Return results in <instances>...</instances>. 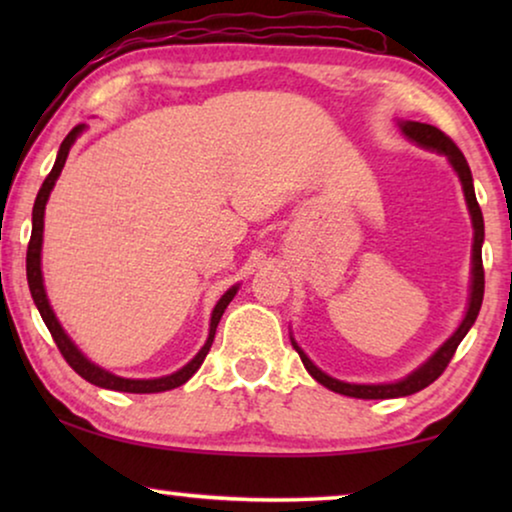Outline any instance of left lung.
<instances>
[{
    "mask_svg": "<svg viewBox=\"0 0 512 512\" xmlns=\"http://www.w3.org/2000/svg\"><path fill=\"white\" fill-rule=\"evenodd\" d=\"M403 135L412 139V142L424 146V149H431V151H438L447 156L450 160V165L454 167V172L459 174V181H461V188H464V195H466V205H468V212H471V221H473V279H471V298H468V310H466V317L461 321L457 331L452 333V338L443 342V347L438 349L436 354L431 356L429 361L424 363V366H419L415 373H410L408 377H403V380L398 382H391V384H349V382H340L335 380V377L326 375L324 370H319L314 363L307 359V354L303 352L296 345V340L291 338L293 342V349L300 354V361H303V366L307 368V373H310L314 380L319 384H324L326 389L335 391V394H342V396H352V398H398V396H410V394H417V391H422L424 387H429L431 382H436L440 375H443V370L447 368V363L452 361L454 352H457L459 342L466 338V333L471 331V326L475 324V319H478V312H480V305H482V296H485V270H482V242H485V221H482V212H480V205L478 200H475V188H473V177H471V167H468L464 153L459 151V146L452 142L450 137L445 135L443 130L433 128V125H426V123H417V121H401Z\"/></svg>",
    "mask_w": 512,
    "mask_h": 512,
    "instance_id": "left-lung-1",
    "label": "left lung"
}]
</instances>
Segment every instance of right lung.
<instances>
[{
    "mask_svg": "<svg viewBox=\"0 0 512 512\" xmlns=\"http://www.w3.org/2000/svg\"><path fill=\"white\" fill-rule=\"evenodd\" d=\"M83 128H86V125H76V128H72V132H69V135L62 139L53 170L48 172V177L44 179V184H41L39 193H37V200H34L32 237H30V244H27V284H30V293L34 298V305H37L41 319H44L48 331H51L55 345H58V349H60V354L65 356V361L76 370V373L83 377V380L95 384V387L114 389V391H128V394H158V391L177 389L184 382L191 380V377L195 375V370L202 366V361H205L209 347H212V342H214L216 326H219L223 312H226L228 303L235 298V293H237V289H240V286H233V289H228L226 293H223L221 300L216 303L214 312H212V321H209V335H207L205 347H202L200 352L195 354L193 361H188L184 368L177 370V373L165 375V377H156V380H128V377H118L114 373H109V370L95 366V363H90L86 356L79 352V347H76L74 342L69 340V335L62 331L60 321L55 319V314L51 310V303H48V298H46L44 277H41V242H44V209H46L48 195H51L55 181H58L60 172H62V167H65L69 149H72V144L76 142V137L81 135Z\"/></svg>",
    "mask_w": 512,
    "mask_h": 512,
    "instance_id": "right-lung-1",
    "label": "right lung"
}]
</instances>
